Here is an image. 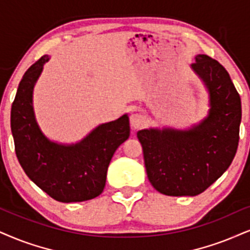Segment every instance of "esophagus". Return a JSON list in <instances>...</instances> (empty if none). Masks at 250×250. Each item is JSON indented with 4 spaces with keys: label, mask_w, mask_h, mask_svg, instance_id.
Instances as JSON below:
<instances>
[{
    "label": "esophagus",
    "mask_w": 250,
    "mask_h": 250,
    "mask_svg": "<svg viewBox=\"0 0 250 250\" xmlns=\"http://www.w3.org/2000/svg\"><path fill=\"white\" fill-rule=\"evenodd\" d=\"M130 123H131V126L134 128V130L135 128H139L144 125L145 117L141 115V113H133V115L130 117Z\"/></svg>",
    "instance_id": "esophagus-1"
}]
</instances>
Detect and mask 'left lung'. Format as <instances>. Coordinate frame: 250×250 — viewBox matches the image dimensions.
<instances>
[{
  "label": "left lung",
  "mask_w": 250,
  "mask_h": 250,
  "mask_svg": "<svg viewBox=\"0 0 250 250\" xmlns=\"http://www.w3.org/2000/svg\"><path fill=\"white\" fill-rule=\"evenodd\" d=\"M210 95L204 120L186 131L149 128L137 133L150 184L167 196H197L232 163L239 145L241 98L217 60L198 54L191 64Z\"/></svg>",
  "instance_id": "left-lung-1"
}]
</instances>
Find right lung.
<instances>
[{"label":"right lung","instance_id":"obj_1","mask_svg":"<svg viewBox=\"0 0 250 250\" xmlns=\"http://www.w3.org/2000/svg\"><path fill=\"white\" fill-rule=\"evenodd\" d=\"M44 55L24 74L11 106L15 152L27 177L52 198L62 203L84 202L100 196L113 153L130 137V120L124 115L97 126L78 144L48 140L36 122L32 94Z\"/></svg>","mask_w":250,"mask_h":250}]
</instances>
